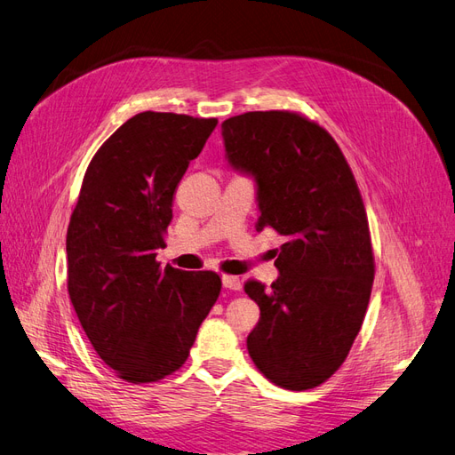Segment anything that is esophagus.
<instances>
[{"mask_svg":"<svg viewBox=\"0 0 455 455\" xmlns=\"http://www.w3.org/2000/svg\"><path fill=\"white\" fill-rule=\"evenodd\" d=\"M222 284H224V288H228V291H241V286H243L241 279L235 277V275H224Z\"/></svg>","mask_w":455,"mask_h":455,"instance_id":"34e87169","label":"esophagus"}]
</instances>
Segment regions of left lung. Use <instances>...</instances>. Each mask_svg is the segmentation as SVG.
I'll return each mask as SVG.
<instances>
[{
    "label": "left lung",
    "instance_id": "left-lung-1",
    "mask_svg": "<svg viewBox=\"0 0 455 455\" xmlns=\"http://www.w3.org/2000/svg\"><path fill=\"white\" fill-rule=\"evenodd\" d=\"M233 169L258 184V231L286 237L266 288L244 292L259 307L246 338L256 368L283 389L324 383L347 359L374 283L368 218L339 146L296 112H246L222 123Z\"/></svg>",
    "mask_w": 455,
    "mask_h": 455
}]
</instances>
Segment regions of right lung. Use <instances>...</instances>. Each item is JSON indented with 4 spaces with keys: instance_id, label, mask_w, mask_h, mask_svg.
<instances>
[{
    "instance_id": "1",
    "label": "right lung",
    "mask_w": 455,
    "mask_h": 455,
    "mask_svg": "<svg viewBox=\"0 0 455 455\" xmlns=\"http://www.w3.org/2000/svg\"><path fill=\"white\" fill-rule=\"evenodd\" d=\"M218 119L142 112L91 159L66 235L68 294L116 374L149 383L180 368L220 296L214 271L161 269L172 196Z\"/></svg>"
}]
</instances>
